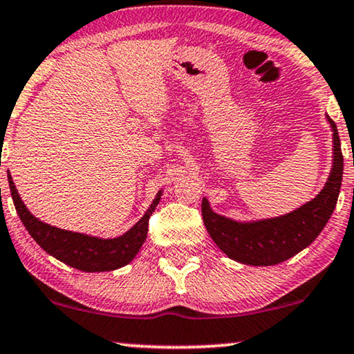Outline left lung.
I'll use <instances>...</instances> for the list:
<instances>
[{"label": "left lung", "mask_w": 354, "mask_h": 354, "mask_svg": "<svg viewBox=\"0 0 354 354\" xmlns=\"http://www.w3.org/2000/svg\"><path fill=\"white\" fill-rule=\"evenodd\" d=\"M333 130V166L322 192L287 216L258 222H235L216 214L206 198L201 203L203 222L214 243L230 259L250 266H274L283 263L311 245L330 219L340 195L343 154L337 125L328 118Z\"/></svg>", "instance_id": "8db88e82"}]
</instances>
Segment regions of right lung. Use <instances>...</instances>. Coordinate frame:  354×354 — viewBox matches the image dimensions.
Instances as JSON below:
<instances>
[{"instance_id":"add662e5","label":"right lung","mask_w":354,"mask_h":354,"mask_svg":"<svg viewBox=\"0 0 354 354\" xmlns=\"http://www.w3.org/2000/svg\"><path fill=\"white\" fill-rule=\"evenodd\" d=\"M9 188H11V195L14 206L19 217H21L22 224L26 225L28 234L32 239L46 251L48 254L55 256L56 259L62 263L75 268L84 272H103V270H114L129 264L138 250L147 240L148 234V222L149 216L153 214L154 207L158 206L161 200V192L154 198V201L149 206L142 219L135 224L129 232L118 239H96V236H88L84 234H77V232H69L57 229V227L48 225L45 222L38 221L33 217L24 205L21 196L16 190L11 176H9Z\"/></svg>"}]
</instances>
